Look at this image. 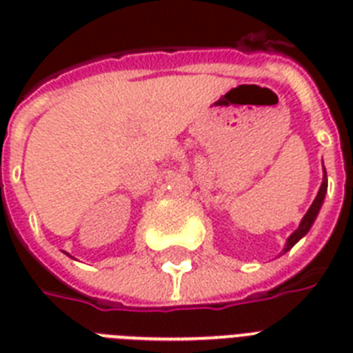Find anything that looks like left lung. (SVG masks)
I'll return each instance as SVG.
<instances>
[{
    "instance_id": "left-lung-1",
    "label": "left lung",
    "mask_w": 353,
    "mask_h": 353,
    "mask_svg": "<svg viewBox=\"0 0 353 353\" xmlns=\"http://www.w3.org/2000/svg\"><path fill=\"white\" fill-rule=\"evenodd\" d=\"M324 174H326V172H324ZM326 188H328V181H326V177H324L323 185H321V188H319L317 198H315V201L312 203V207H310V210L306 212V216L302 218L299 229H296V231L290 236V240H288V245H285V251H288V249H291V247L295 245L296 241L301 240L302 236L310 231V227L313 225V221H315V218H317V214H319V209H321V205H323V201H324V194H326Z\"/></svg>"
}]
</instances>
